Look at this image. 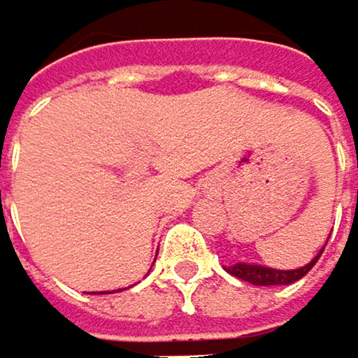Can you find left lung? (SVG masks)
I'll return each mask as SVG.
<instances>
[{
    "label": "left lung",
    "mask_w": 358,
    "mask_h": 358,
    "mask_svg": "<svg viewBox=\"0 0 358 358\" xmlns=\"http://www.w3.org/2000/svg\"><path fill=\"white\" fill-rule=\"evenodd\" d=\"M324 248L315 254V257L308 261L302 267L296 269H276V267H267V265H259V263H232L230 267H226V271L230 276L245 280L250 285H257V287H269V285H291L300 280L302 276H306L308 271L313 269V265L317 263V259L322 257Z\"/></svg>",
    "instance_id": "left-lung-1"
}]
</instances>
